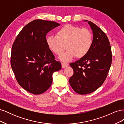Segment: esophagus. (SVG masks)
I'll list each match as a JSON object with an SVG mask.
<instances>
[{"label":"esophagus","instance_id":"1","mask_svg":"<svg viewBox=\"0 0 124 124\" xmlns=\"http://www.w3.org/2000/svg\"><path fill=\"white\" fill-rule=\"evenodd\" d=\"M68 63H63V62H62V68H66V67H68Z\"/></svg>","mask_w":124,"mask_h":124}]
</instances>
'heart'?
Segmentation results:
<instances>
[{
	"mask_svg": "<svg viewBox=\"0 0 124 124\" xmlns=\"http://www.w3.org/2000/svg\"><path fill=\"white\" fill-rule=\"evenodd\" d=\"M93 41L92 33L89 29L70 24L59 29L56 36L46 38L47 47L56 55H61L68 48V50L60 56L63 62H68L74 56L78 59L85 57L91 50Z\"/></svg>",
	"mask_w": 124,
	"mask_h": 124,
	"instance_id": "heart-1",
	"label": "heart"
}]
</instances>
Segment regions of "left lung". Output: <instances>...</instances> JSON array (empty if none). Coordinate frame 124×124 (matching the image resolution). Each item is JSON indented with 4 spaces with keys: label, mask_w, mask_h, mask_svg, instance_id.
<instances>
[{
    "label": "left lung",
    "mask_w": 124,
    "mask_h": 124,
    "mask_svg": "<svg viewBox=\"0 0 124 124\" xmlns=\"http://www.w3.org/2000/svg\"><path fill=\"white\" fill-rule=\"evenodd\" d=\"M88 23L93 36L91 50L85 57L70 63L74 73L69 83L80 95L91 93L102 85L112 63L111 47L106 33L92 22Z\"/></svg>",
    "instance_id": "8db88e82"
}]
</instances>
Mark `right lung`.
Returning <instances> with one entry per match:
<instances>
[{
  "label": "right lung",
  "mask_w": 124,
  "mask_h": 124,
  "mask_svg": "<svg viewBox=\"0 0 124 124\" xmlns=\"http://www.w3.org/2000/svg\"><path fill=\"white\" fill-rule=\"evenodd\" d=\"M60 24L36 20L25 26L12 45L11 65L18 83L28 92L39 95L52 85L53 73L62 69L61 63L46 43L47 33Z\"/></svg>",
  "instance_id": "add662e5"
}]
</instances>
